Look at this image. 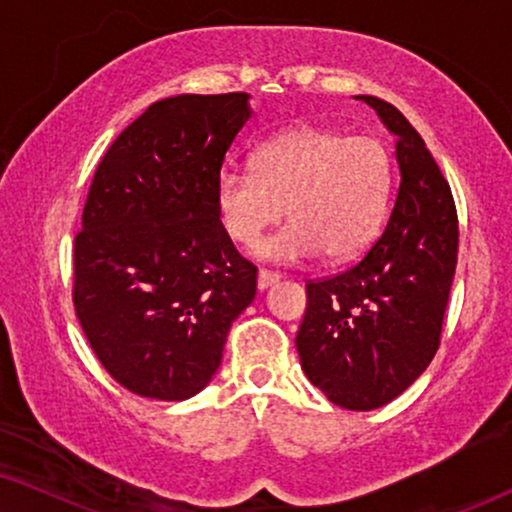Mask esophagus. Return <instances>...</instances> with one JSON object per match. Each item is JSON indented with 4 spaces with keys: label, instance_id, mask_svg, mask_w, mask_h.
<instances>
[{
    "label": "esophagus",
    "instance_id": "1",
    "mask_svg": "<svg viewBox=\"0 0 512 512\" xmlns=\"http://www.w3.org/2000/svg\"><path fill=\"white\" fill-rule=\"evenodd\" d=\"M279 279H282V275H279V272H272V270L261 268V270H258V289H261V291L268 289V286L279 282Z\"/></svg>",
    "mask_w": 512,
    "mask_h": 512
}]
</instances>
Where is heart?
Returning a JSON list of instances; mask_svg holds the SVG:
<instances>
[{
    "mask_svg": "<svg viewBox=\"0 0 512 512\" xmlns=\"http://www.w3.org/2000/svg\"><path fill=\"white\" fill-rule=\"evenodd\" d=\"M394 158L382 139L298 128L265 142L254 172L226 167L216 181L223 228L242 247L282 219L291 223L258 256L298 263L324 251L331 261L363 254L380 233L394 191Z\"/></svg>",
    "mask_w": 512,
    "mask_h": 512,
    "instance_id": "heart-1",
    "label": "heart"
}]
</instances>
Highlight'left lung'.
Here are the masks:
<instances>
[{"label": "left lung", "instance_id": "1", "mask_svg": "<svg viewBox=\"0 0 512 512\" xmlns=\"http://www.w3.org/2000/svg\"><path fill=\"white\" fill-rule=\"evenodd\" d=\"M361 100L396 135L401 186L387 228L366 254L305 284L296 335L307 380L356 412L394 401L436 356L459 249L450 184L424 139L394 104Z\"/></svg>", "mask_w": 512, "mask_h": 512}]
</instances>
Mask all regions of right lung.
<instances>
[{"instance_id":"obj_1","label":"right lung","mask_w":512,"mask_h":512,"mask_svg":"<svg viewBox=\"0 0 512 512\" xmlns=\"http://www.w3.org/2000/svg\"><path fill=\"white\" fill-rule=\"evenodd\" d=\"M247 93L151 104L97 165L74 237L72 298L104 370L132 394L186 401L221 366L258 268L235 249L216 181Z\"/></svg>"}]
</instances>
